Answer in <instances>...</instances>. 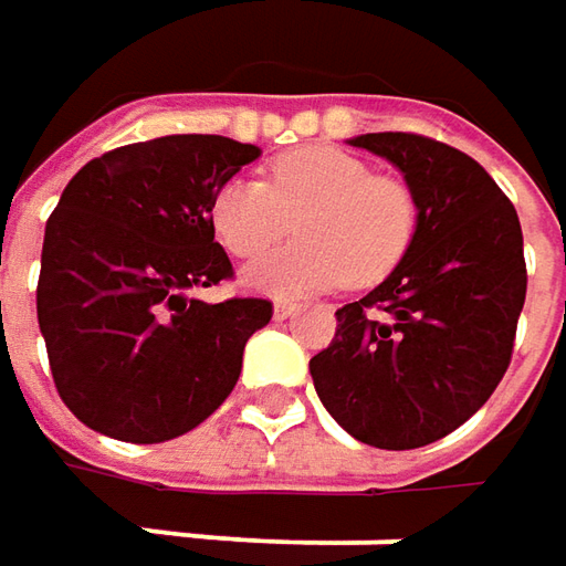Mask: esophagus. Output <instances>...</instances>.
<instances>
[{"instance_id":"34e87169","label":"esophagus","mask_w":566,"mask_h":566,"mask_svg":"<svg viewBox=\"0 0 566 566\" xmlns=\"http://www.w3.org/2000/svg\"><path fill=\"white\" fill-rule=\"evenodd\" d=\"M295 312H298V305H295V302H290V298H276V302H273V317H276V321H283V317H293Z\"/></svg>"}]
</instances>
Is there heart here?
Here are the masks:
<instances>
[{
	"label": "heart",
	"mask_w": 566,
	"mask_h": 566,
	"mask_svg": "<svg viewBox=\"0 0 566 566\" xmlns=\"http://www.w3.org/2000/svg\"><path fill=\"white\" fill-rule=\"evenodd\" d=\"M210 217L235 258H261L298 220L305 239L254 264L249 280L264 293H302L380 283L412 245L419 207L406 182L346 150L298 147L268 166V182L229 179Z\"/></svg>",
	"instance_id": "b5f03b06"
}]
</instances>
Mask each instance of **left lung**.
<instances>
[{
	"mask_svg": "<svg viewBox=\"0 0 566 566\" xmlns=\"http://www.w3.org/2000/svg\"><path fill=\"white\" fill-rule=\"evenodd\" d=\"M353 144L400 166L419 223L394 273L337 308V334L308 368L356 441L416 450L475 416L511 365L526 302L523 229L463 150L412 132Z\"/></svg>",
	"mask_w": 566,
	"mask_h": 566,
	"instance_id": "8db88e82",
	"label": "left lung"
}]
</instances>
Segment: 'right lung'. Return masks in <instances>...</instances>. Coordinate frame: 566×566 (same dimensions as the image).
<instances>
[{
	"mask_svg": "<svg viewBox=\"0 0 566 566\" xmlns=\"http://www.w3.org/2000/svg\"><path fill=\"white\" fill-rule=\"evenodd\" d=\"M258 154L220 135H166L103 154L65 186L43 235L36 321L55 390L87 428L160 444L232 394L273 305H207L191 290L235 276L210 207Z\"/></svg>",
	"mask_w": 566,
	"mask_h": 566,
	"instance_id": "add662e5",
	"label": "right lung"
}]
</instances>
